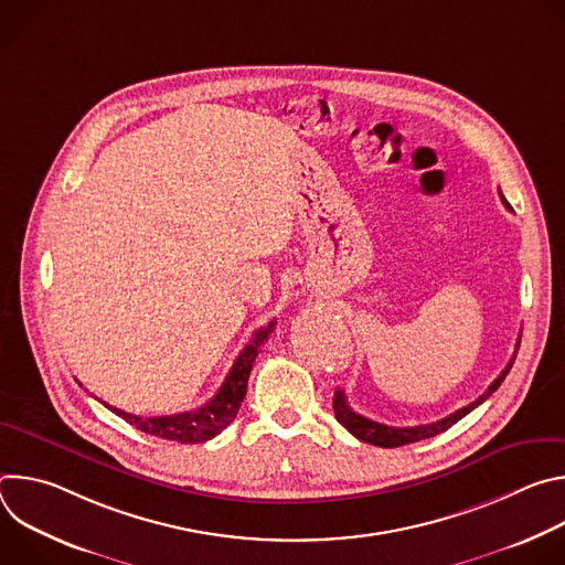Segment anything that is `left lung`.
<instances>
[{
	"instance_id": "left-lung-1",
	"label": "left lung",
	"mask_w": 565,
	"mask_h": 565,
	"mask_svg": "<svg viewBox=\"0 0 565 565\" xmlns=\"http://www.w3.org/2000/svg\"><path fill=\"white\" fill-rule=\"evenodd\" d=\"M499 194H501V201L510 207V203L505 201V196H503L501 190H499ZM519 344H521V340L516 342V351H519ZM514 358H516V355H514ZM514 358L510 360V364L501 371V375L488 386V391L482 393L478 399L469 402L467 407H462V409L449 414L447 418L436 420V423H429V425H418V427H388V425L369 420L366 416H360L358 412H353V409L349 407L347 395H344L342 388H338L335 395H333V412H335V418H338V423H340L342 427H347L355 438H360V440H364V443H369V445H375V447H402V445H409V443H418V440H425V438H431V436H438V434L447 431L451 425H456L460 418H465L469 412H473L478 405H482V402H486V399L501 386V382L505 380V375L510 373V369H512V364H514Z\"/></svg>"
}]
</instances>
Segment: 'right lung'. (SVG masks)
<instances>
[{
	"mask_svg": "<svg viewBox=\"0 0 565 565\" xmlns=\"http://www.w3.org/2000/svg\"><path fill=\"white\" fill-rule=\"evenodd\" d=\"M275 327H277V321H268L264 329H259L255 333L253 342L244 351H241V355L232 364V369H230L227 377L223 380L221 388L216 391V395L212 399H207L205 405H201L192 412H183V414H174V416L142 418V416H134V414L120 412L116 407H109L107 402H103V405L149 436L183 443V445L205 443V440L214 438L216 434H221L236 418L241 402H244V397H246L253 364H255L262 347L268 342V335L275 331Z\"/></svg>",
	"mask_w": 565,
	"mask_h": 565,
	"instance_id": "right-lung-1",
	"label": "right lung"
}]
</instances>
